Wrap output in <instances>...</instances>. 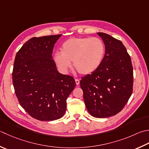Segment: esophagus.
Wrapping results in <instances>:
<instances>
[{"label":"esophagus","instance_id":"esophagus-1","mask_svg":"<svg viewBox=\"0 0 149 149\" xmlns=\"http://www.w3.org/2000/svg\"><path fill=\"white\" fill-rule=\"evenodd\" d=\"M75 83H76L77 85H79V84L80 81L78 79H75Z\"/></svg>","mask_w":149,"mask_h":149}]
</instances>
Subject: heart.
<instances>
[{"label":"heart","mask_w":149,"mask_h":149,"mask_svg":"<svg viewBox=\"0 0 149 149\" xmlns=\"http://www.w3.org/2000/svg\"><path fill=\"white\" fill-rule=\"evenodd\" d=\"M61 52L54 55V60L60 70L66 74L72 68L82 75L94 72L100 66L105 54L103 40L97 37H72L61 46Z\"/></svg>","instance_id":"b5f03b06"}]
</instances>
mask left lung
<instances>
[{"mask_svg": "<svg viewBox=\"0 0 149 149\" xmlns=\"http://www.w3.org/2000/svg\"><path fill=\"white\" fill-rule=\"evenodd\" d=\"M105 46L100 66L81 78L84 103L90 114L98 118L115 116L123 109L133 90V67L121 40L97 33Z\"/></svg>", "mask_w": 149, "mask_h": 149, "instance_id": "8db88e82", "label": "left lung"}]
</instances>
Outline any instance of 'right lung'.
<instances>
[{
    "mask_svg": "<svg viewBox=\"0 0 149 149\" xmlns=\"http://www.w3.org/2000/svg\"><path fill=\"white\" fill-rule=\"evenodd\" d=\"M62 35L33 37L17 52L12 72L18 101L25 111L40 121L62 118L66 100L75 86L74 77L61 74L52 59L55 43Z\"/></svg>",
    "mask_w": 149,
    "mask_h": 149,
    "instance_id": "add662e5",
    "label": "right lung"
}]
</instances>
